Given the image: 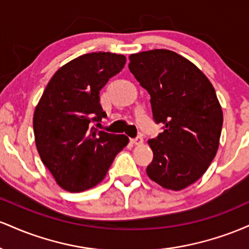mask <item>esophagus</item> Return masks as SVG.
I'll use <instances>...</instances> for the list:
<instances>
[{
	"label": "esophagus",
	"instance_id": "1",
	"mask_svg": "<svg viewBox=\"0 0 249 249\" xmlns=\"http://www.w3.org/2000/svg\"><path fill=\"white\" fill-rule=\"evenodd\" d=\"M131 142H132V144L137 145V146H142V142H144V139H142V137H137V138L131 139Z\"/></svg>",
	"mask_w": 249,
	"mask_h": 249
}]
</instances>
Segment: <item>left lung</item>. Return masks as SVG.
<instances>
[{"label":"left lung","mask_w":249,"mask_h":249,"mask_svg":"<svg viewBox=\"0 0 249 249\" xmlns=\"http://www.w3.org/2000/svg\"><path fill=\"white\" fill-rule=\"evenodd\" d=\"M128 69L151 96L153 118L164 131L148 141V178L166 190H184L207 171L221 134V105L212 83L192 62L171 50L130 55Z\"/></svg>","instance_id":"1"}]
</instances>
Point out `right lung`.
<instances>
[{"label": "right lung", "mask_w": 249, "mask_h": 249, "mask_svg": "<svg viewBox=\"0 0 249 249\" xmlns=\"http://www.w3.org/2000/svg\"><path fill=\"white\" fill-rule=\"evenodd\" d=\"M124 55L85 53L56 71L34 112V134L43 164L68 192H83L107 176L128 144L125 134L98 131L107 116L99 91L124 68ZM96 125V126H97Z\"/></svg>", "instance_id": "1"}]
</instances>
